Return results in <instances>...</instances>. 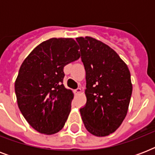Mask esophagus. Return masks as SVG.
<instances>
[{
    "label": "esophagus",
    "instance_id": "obj_1",
    "mask_svg": "<svg viewBox=\"0 0 155 155\" xmlns=\"http://www.w3.org/2000/svg\"><path fill=\"white\" fill-rule=\"evenodd\" d=\"M81 92H82V89H81L80 87H79V88H77V89L75 90V94H80V93Z\"/></svg>",
    "mask_w": 155,
    "mask_h": 155
}]
</instances>
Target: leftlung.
Wrapping results in <instances>:
<instances>
[{"mask_svg": "<svg viewBox=\"0 0 155 155\" xmlns=\"http://www.w3.org/2000/svg\"><path fill=\"white\" fill-rule=\"evenodd\" d=\"M86 71L87 103L80 108L85 128L97 137L115 132L127 114L130 72L117 52L92 37L76 38Z\"/></svg>", "mask_w": 155, "mask_h": 155, "instance_id": "left-lung-1", "label": "left lung"}]
</instances>
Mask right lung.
Segmentation results:
<instances>
[{"label": "right lung", "instance_id": "add662e5", "mask_svg": "<svg viewBox=\"0 0 155 155\" xmlns=\"http://www.w3.org/2000/svg\"><path fill=\"white\" fill-rule=\"evenodd\" d=\"M73 38H50L23 61L15 81L18 108L35 130L54 134L65 125L74 94L63 84V68L80 57Z\"/></svg>", "mask_w": 155, "mask_h": 155}]
</instances>
